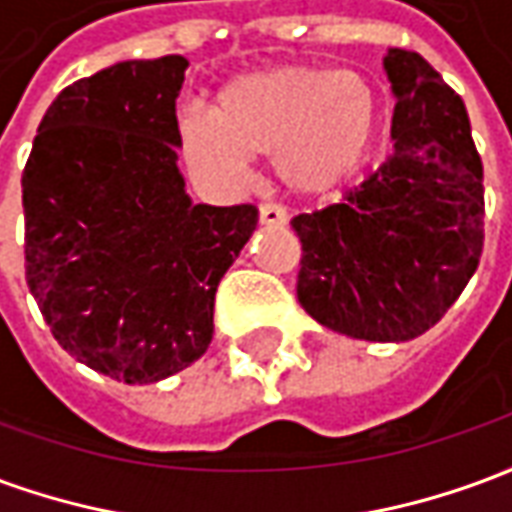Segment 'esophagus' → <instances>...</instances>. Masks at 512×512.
<instances>
[{
    "mask_svg": "<svg viewBox=\"0 0 512 512\" xmlns=\"http://www.w3.org/2000/svg\"><path fill=\"white\" fill-rule=\"evenodd\" d=\"M288 222V211L277 205V202H263L260 205V224H266V227H282V224Z\"/></svg>",
    "mask_w": 512,
    "mask_h": 512,
    "instance_id": "obj_1",
    "label": "esophagus"
}]
</instances>
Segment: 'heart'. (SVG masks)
Returning a JSON list of instances; mask_svg holds the SVG:
<instances>
[{
    "mask_svg": "<svg viewBox=\"0 0 512 512\" xmlns=\"http://www.w3.org/2000/svg\"><path fill=\"white\" fill-rule=\"evenodd\" d=\"M381 126L367 76L290 65L227 84L213 112L180 115V147L194 175L235 183L249 156H274L277 175L301 194H323L365 164Z\"/></svg>",
    "mask_w": 512,
    "mask_h": 512,
    "instance_id": "obj_1",
    "label": "heart"
}]
</instances>
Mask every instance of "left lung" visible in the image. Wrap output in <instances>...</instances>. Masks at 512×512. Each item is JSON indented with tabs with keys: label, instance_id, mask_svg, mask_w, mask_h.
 <instances>
[{
	"label": "left lung",
	"instance_id": "1",
	"mask_svg": "<svg viewBox=\"0 0 512 512\" xmlns=\"http://www.w3.org/2000/svg\"><path fill=\"white\" fill-rule=\"evenodd\" d=\"M397 95L392 153L321 211L299 213L296 293L315 321L406 343L444 318L485 241L483 158L461 95L417 51L384 60Z\"/></svg>",
	"mask_w": 512,
	"mask_h": 512
}]
</instances>
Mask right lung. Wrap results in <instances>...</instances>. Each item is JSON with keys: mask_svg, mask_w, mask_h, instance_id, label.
I'll return each instance as SVG.
<instances>
[{"mask_svg": "<svg viewBox=\"0 0 512 512\" xmlns=\"http://www.w3.org/2000/svg\"><path fill=\"white\" fill-rule=\"evenodd\" d=\"M180 54L65 87L21 175L27 285L54 340L123 384L197 362L213 296L257 227L249 202L194 205L178 172Z\"/></svg>", "mask_w": 512, "mask_h": 512, "instance_id": "obj_1", "label": "right lung"}]
</instances>
